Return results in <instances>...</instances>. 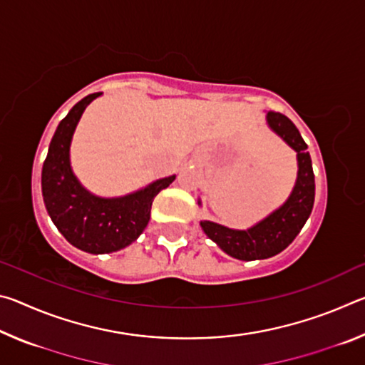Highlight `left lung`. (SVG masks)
Returning <instances> with one entry per match:
<instances>
[{"label":"left lung","instance_id":"1","mask_svg":"<svg viewBox=\"0 0 365 365\" xmlns=\"http://www.w3.org/2000/svg\"><path fill=\"white\" fill-rule=\"evenodd\" d=\"M267 123L298 153V180L292 196L280 209L250 230H232L209 220L201 222L202 230L212 242L217 243L227 255L242 261L267 259L285 250L304 227L316 196L311 156L299 130L287 115L274 110L267 113Z\"/></svg>","mask_w":365,"mask_h":365}]
</instances>
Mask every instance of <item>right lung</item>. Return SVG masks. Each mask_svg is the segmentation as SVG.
Listing matches in <instances>:
<instances>
[{"label": "right lung", "instance_id": "obj_1", "mask_svg": "<svg viewBox=\"0 0 365 365\" xmlns=\"http://www.w3.org/2000/svg\"><path fill=\"white\" fill-rule=\"evenodd\" d=\"M100 95L85 96L59 122L41 170L49 217L67 242L91 255L119 251L133 243L150 222L153 200L175 178H160L137 193L113 200L90 195L78 183L69 163L71 140L85 108Z\"/></svg>", "mask_w": 365, "mask_h": 365}]
</instances>
